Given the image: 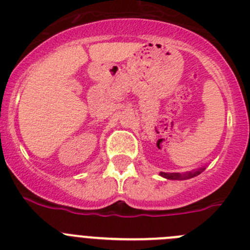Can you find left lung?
Wrapping results in <instances>:
<instances>
[{
  "label": "left lung",
  "instance_id": "obj_1",
  "mask_svg": "<svg viewBox=\"0 0 250 250\" xmlns=\"http://www.w3.org/2000/svg\"><path fill=\"white\" fill-rule=\"evenodd\" d=\"M204 171V167L203 169H199V170H195V171H193V173H187V174H179V173H163L161 171L160 175L164 176V178L167 179H171V180H175V179H178V180H185V179H190V178H194V176L199 175L200 173H203Z\"/></svg>",
  "mask_w": 250,
  "mask_h": 250
}]
</instances>
